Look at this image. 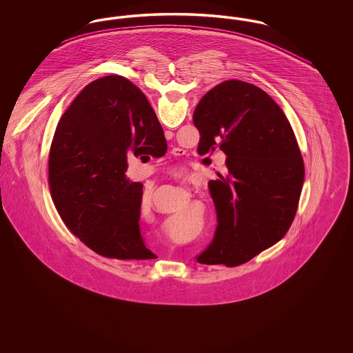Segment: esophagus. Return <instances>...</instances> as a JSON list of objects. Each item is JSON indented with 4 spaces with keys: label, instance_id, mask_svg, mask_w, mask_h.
<instances>
[{
    "label": "esophagus",
    "instance_id": "obj_1",
    "mask_svg": "<svg viewBox=\"0 0 353 353\" xmlns=\"http://www.w3.org/2000/svg\"><path fill=\"white\" fill-rule=\"evenodd\" d=\"M180 151H181V150H179V148H173L172 153H173V154H180Z\"/></svg>",
    "mask_w": 353,
    "mask_h": 353
}]
</instances>
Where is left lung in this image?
Here are the masks:
<instances>
[{
  "label": "left lung",
  "mask_w": 353,
  "mask_h": 353,
  "mask_svg": "<svg viewBox=\"0 0 353 353\" xmlns=\"http://www.w3.org/2000/svg\"><path fill=\"white\" fill-rule=\"evenodd\" d=\"M199 154L219 148L228 176L209 181L217 226L197 256L206 265L239 266L285 236L296 214L303 157L281 107L259 87L226 81L197 104Z\"/></svg>",
  "instance_id": "8db88e82"
}]
</instances>
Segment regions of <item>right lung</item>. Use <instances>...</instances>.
Segmentation results:
<instances>
[{"mask_svg":"<svg viewBox=\"0 0 353 353\" xmlns=\"http://www.w3.org/2000/svg\"><path fill=\"white\" fill-rule=\"evenodd\" d=\"M167 152L161 124L132 82L108 75L87 84L51 143L52 201L68 229L103 256L153 259L140 232L143 184L125 176L127 153Z\"/></svg>","mask_w":353,"mask_h":353,"instance_id":"1","label":"right lung"}]
</instances>
